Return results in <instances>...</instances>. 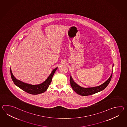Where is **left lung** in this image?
I'll list each match as a JSON object with an SVG mask.
<instances>
[{
	"label": "left lung",
	"instance_id": "left-lung-1",
	"mask_svg": "<svg viewBox=\"0 0 127 127\" xmlns=\"http://www.w3.org/2000/svg\"><path fill=\"white\" fill-rule=\"evenodd\" d=\"M113 72L111 74L109 78L107 79L106 82L100 85L99 86H96L93 88H82L80 87L76 83L72 78L71 76L70 77V86L72 88L77 94L81 96H86L93 95L95 93H97L100 91L104 90L105 88L107 86V85L109 83L111 78L112 76Z\"/></svg>",
	"mask_w": 127,
	"mask_h": 127
}]
</instances>
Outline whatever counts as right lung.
I'll return each mask as SVG.
<instances>
[{"label":"right lung","mask_w":127,"mask_h":127,"mask_svg":"<svg viewBox=\"0 0 127 127\" xmlns=\"http://www.w3.org/2000/svg\"><path fill=\"white\" fill-rule=\"evenodd\" d=\"M57 67L55 68L52 70L51 74L48 76V78L45 80V81H44L41 84L34 85L27 84L17 80L13 75L11 68L10 74L12 81L14 82V84L17 86L18 87L20 88V89L25 91L27 93L33 95H37L43 93L47 90L49 85L51 84L52 77L53 76L54 74L57 70Z\"/></svg>","instance_id":"obj_1"}]
</instances>
